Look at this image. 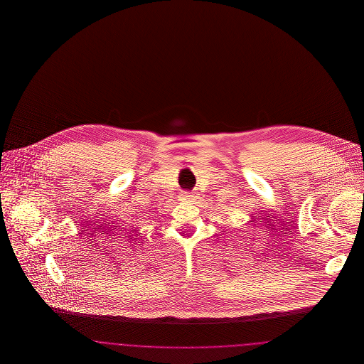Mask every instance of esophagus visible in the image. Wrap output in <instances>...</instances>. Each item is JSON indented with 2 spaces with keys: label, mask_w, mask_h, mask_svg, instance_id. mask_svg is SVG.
<instances>
[{
  "label": "esophagus",
  "mask_w": 364,
  "mask_h": 364,
  "mask_svg": "<svg viewBox=\"0 0 364 364\" xmlns=\"http://www.w3.org/2000/svg\"><path fill=\"white\" fill-rule=\"evenodd\" d=\"M193 198H195V195L190 193V192H186V193L181 195V200H192Z\"/></svg>",
  "instance_id": "1"
}]
</instances>
